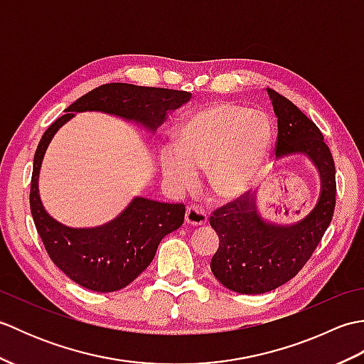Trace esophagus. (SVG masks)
Segmentation results:
<instances>
[{
  "label": "esophagus",
  "mask_w": 364,
  "mask_h": 364,
  "mask_svg": "<svg viewBox=\"0 0 364 364\" xmlns=\"http://www.w3.org/2000/svg\"><path fill=\"white\" fill-rule=\"evenodd\" d=\"M186 223L191 227H205L208 223V214L196 206H189L186 211Z\"/></svg>",
  "instance_id": "1"
}]
</instances>
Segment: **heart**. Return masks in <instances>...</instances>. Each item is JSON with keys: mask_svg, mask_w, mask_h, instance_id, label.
<instances>
[{"mask_svg": "<svg viewBox=\"0 0 364 364\" xmlns=\"http://www.w3.org/2000/svg\"><path fill=\"white\" fill-rule=\"evenodd\" d=\"M272 128L264 112L235 103H213L192 112L175 131L176 149L161 151L168 184L188 189L197 170L208 168V183L222 200L239 197L264 167Z\"/></svg>", "mask_w": 364, "mask_h": 364, "instance_id": "heart-1", "label": "heart"}]
</instances>
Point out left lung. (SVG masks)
<instances>
[{"instance_id": "obj_1", "label": "left lung", "mask_w": 364, "mask_h": 364, "mask_svg": "<svg viewBox=\"0 0 364 364\" xmlns=\"http://www.w3.org/2000/svg\"><path fill=\"white\" fill-rule=\"evenodd\" d=\"M277 115V159L305 154L318 168L321 194L313 211L294 225L261 218L257 192L215 210L210 218L220 244L211 259L214 277L239 294H264L289 282L311 258L328 228L336 203L335 161L321 129L288 98L267 89Z\"/></svg>"}]
</instances>
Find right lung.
<instances>
[{
  "label": "right lung",
  "instance_id": "obj_1",
  "mask_svg": "<svg viewBox=\"0 0 364 364\" xmlns=\"http://www.w3.org/2000/svg\"><path fill=\"white\" fill-rule=\"evenodd\" d=\"M189 98L191 94L184 90L127 82L103 84L68 106L63 117L43 133L34 154L31 214L51 261L82 288L112 292L128 286L150 266L161 239L183 225L186 210L183 203H161L136 197L125 211L106 225H63L45 211L38 194V173L51 139L64 123L75 117V112L86 111L117 115L154 133L166 122L167 114L189 102Z\"/></svg>",
  "mask_w": 364,
  "mask_h": 364
}]
</instances>
